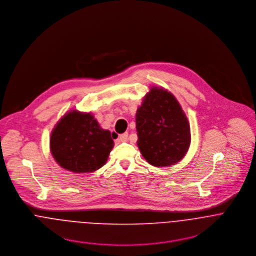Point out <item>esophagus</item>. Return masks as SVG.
I'll list each match as a JSON object with an SVG mask.
<instances>
[{
  "mask_svg": "<svg viewBox=\"0 0 256 256\" xmlns=\"http://www.w3.org/2000/svg\"><path fill=\"white\" fill-rule=\"evenodd\" d=\"M128 136V132H124V134H118V138H116V140H118V142H126Z\"/></svg>",
  "mask_w": 256,
  "mask_h": 256,
  "instance_id": "obj_1",
  "label": "esophagus"
}]
</instances>
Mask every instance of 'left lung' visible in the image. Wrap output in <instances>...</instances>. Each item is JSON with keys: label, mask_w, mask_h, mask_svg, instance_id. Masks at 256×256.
<instances>
[{"label": "left lung", "mask_w": 256, "mask_h": 256, "mask_svg": "<svg viewBox=\"0 0 256 256\" xmlns=\"http://www.w3.org/2000/svg\"><path fill=\"white\" fill-rule=\"evenodd\" d=\"M138 145L146 161L156 167L178 162L190 143L188 118L174 95L153 87L136 114Z\"/></svg>", "instance_id": "left-lung-1"}]
</instances>
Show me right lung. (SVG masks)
Instances as JSON below:
<instances>
[{"mask_svg": "<svg viewBox=\"0 0 256 256\" xmlns=\"http://www.w3.org/2000/svg\"><path fill=\"white\" fill-rule=\"evenodd\" d=\"M50 146L60 167L74 172H88L106 163L114 142L111 132L102 130L92 114L74 111L58 122Z\"/></svg>", "mask_w": 256, "mask_h": 256, "instance_id": "obj_1", "label": "right lung"}]
</instances>
